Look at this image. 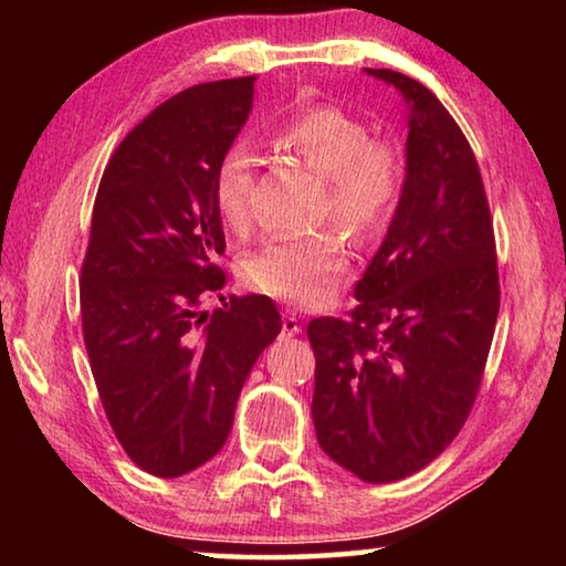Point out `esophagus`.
<instances>
[{"mask_svg": "<svg viewBox=\"0 0 566 566\" xmlns=\"http://www.w3.org/2000/svg\"><path fill=\"white\" fill-rule=\"evenodd\" d=\"M302 332V324H300V317H296L294 312L286 310L282 314V337H296V334Z\"/></svg>", "mask_w": 566, "mask_h": 566, "instance_id": "esophagus-1", "label": "esophagus"}]
</instances>
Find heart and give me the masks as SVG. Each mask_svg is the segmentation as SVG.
<instances>
[{
    "label": "heart",
    "mask_w": 566,
    "mask_h": 566,
    "mask_svg": "<svg viewBox=\"0 0 566 566\" xmlns=\"http://www.w3.org/2000/svg\"><path fill=\"white\" fill-rule=\"evenodd\" d=\"M276 145L322 179L317 219H332L354 239L387 227L407 177L405 149L391 137H371L369 124L334 104L296 112L276 132ZM254 155L232 145L219 157L212 197L222 224L244 232L252 222ZM347 272V247L334 229L272 239L247 256L244 282L276 300L314 306L327 302Z\"/></svg>",
    "instance_id": "obj_1"
}]
</instances>
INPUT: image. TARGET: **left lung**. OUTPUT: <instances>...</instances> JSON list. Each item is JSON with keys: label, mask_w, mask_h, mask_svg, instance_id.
Returning a JSON list of instances; mask_svg holds the SVG:
<instances>
[{"label": "left lung", "mask_w": 566, "mask_h": 566, "mask_svg": "<svg viewBox=\"0 0 566 566\" xmlns=\"http://www.w3.org/2000/svg\"><path fill=\"white\" fill-rule=\"evenodd\" d=\"M407 102V177L349 319L306 327L317 442L361 482H397L452 444L490 357L500 272L474 151L424 84L364 70Z\"/></svg>", "instance_id": "8db88e82"}]
</instances>
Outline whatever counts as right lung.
Returning <instances> with one entry per match:
<instances>
[{"label":"right lung","mask_w":566,"mask_h":566,"mask_svg":"<svg viewBox=\"0 0 566 566\" xmlns=\"http://www.w3.org/2000/svg\"><path fill=\"white\" fill-rule=\"evenodd\" d=\"M254 80L159 104L114 149L94 199L84 347L114 434L155 476L187 474L224 447L244 379L282 329L264 294L229 296L212 317L199 310L227 282L212 177L252 112Z\"/></svg>","instance_id":"1"}]
</instances>
